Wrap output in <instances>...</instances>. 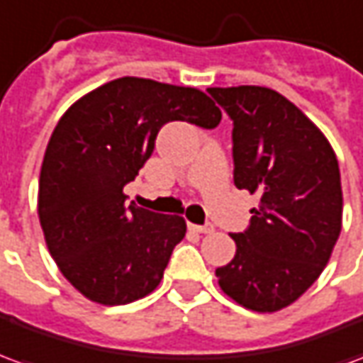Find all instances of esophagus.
I'll use <instances>...</instances> for the list:
<instances>
[{
  "label": "esophagus",
  "instance_id": "obj_1",
  "mask_svg": "<svg viewBox=\"0 0 363 363\" xmlns=\"http://www.w3.org/2000/svg\"><path fill=\"white\" fill-rule=\"evenodd\" d=\"M190 229H194L198 233H212L213 225L212 223H204V225H194V223H190Z\"/></svg>",
  "mask_w": 363,
  "mask_h": 363
}]
</instances>
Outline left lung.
Segmentation results:
<instances>
[{
  "label": "left lung",
  "instance_id": "1",
  "mask_svg": "<svg viewBox=\"0 0 363 363\" xmlns=\"http://www.w3.org/2000/svg\"><path fill=\"white\" fill-rule=\"evenodd\" d=\"M233 120V182L259 194L251 223L233 233L220 288L259 313L278 311L327 267L342 228L338 161L319 128L286 96L257 85L210 87Z\"/></svg>",
  "mask_w": 363,
  "mask_h": 363
}]
</instances>
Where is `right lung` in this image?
Instances as JSON below:
<instances>
[{
	"mask_svg": "<svg viewBox=\"0 0 363 363\" xmlns=\"http://www.w3.org/2000/svg\"><path fill=\"white\" fill-rule=\"evenodd\" d=\"M174 120L212 130L221 111L192 87L120 77L72 104L52 132L38 218L60 272L91 301L126 305L151 294L186 233L182 218L126 204L122 192Z\"/></svg>",
	"mask_w": 363,
	"mask_h": 363,
	"instance_id": "add662e5",
	"label": "right lung"
}]
</instances>
